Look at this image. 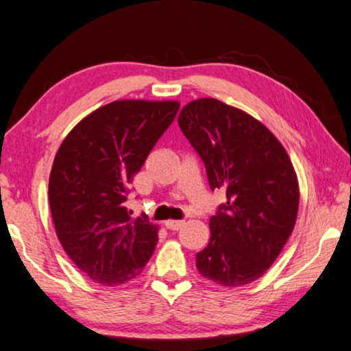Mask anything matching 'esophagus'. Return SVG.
<instances>
[{"label":"esophagus","mask_w":351,"mask_h":351,"mask_svg":"<svg viewBox=\"0 0 351 351\" xmlns=\"http://www.w3.org/2000/svg\"><path fill=\"white\" fill-rule=\"evenodd\" d=\"M164 225H166V228L169 230H180L184 226V221L182 220H167Z\"/></svg>","instance_id":"esophagus-1"}]
</instances>
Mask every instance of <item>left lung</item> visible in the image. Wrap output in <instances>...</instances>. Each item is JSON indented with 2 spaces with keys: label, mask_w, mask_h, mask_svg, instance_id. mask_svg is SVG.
Listing matches in <instances>:
<instances>
[{
  "label": "left lung",
  "mask_w": 351,
  "mask_h": 351,
  "mask_svg": "<svg viewBox=\"0 0 351 351\" xmlns=\"http://www.w3.org/2000/svg\"><path fill=\"white\" fill-rule=\"evenodd\" d=\"M178 123L211 190L226 191L210 219V243L196 255L197 271L221 287L247 285L270 268L294 229L300 191L293 162L265 125L219 99L191 101Z\"/></svg>",
  "instance_id": "1"
}]
</instances>
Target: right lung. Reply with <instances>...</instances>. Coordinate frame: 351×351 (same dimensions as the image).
<instances>
[{"instance_id": "obj_1", "label": "right lung", "mask_w": 351, "mask_h": 351, "mask_svg": "<svg viewBox=\"0 0 351 351\" xmlns=\"http://www.w3.org/2000/svg\"><path fill=\"white\" fill-rule=\"evenodd\" d=\"M178 110L176 101L110 102L58 147L48 187L52 221L64 252L96 283H126L152 256L158 226L147 215L132 219L123 202Z\"/></svg>"}]
</instances>
